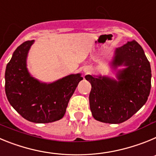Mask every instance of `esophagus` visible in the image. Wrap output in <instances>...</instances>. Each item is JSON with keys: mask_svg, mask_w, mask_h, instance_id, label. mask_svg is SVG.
<instances>
[{"mask_svg": "<svg viewBox=\"0 0 156 156\" xmlns=\"http://www.w3.org/2000/svg\"><path fill=\"white\" fill-rule=\"evenodd\" d=\"M90 70H91V69H90V67H88V66H87V67H85V68H84L83 71H84L85 73H89V72H90Z\"/></svg>", "mask_w": 156, "mask_h": 156, "instance_id": "obj_1", "label": "esophagus"}]
</instances>
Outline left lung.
<instances>
[{"mask_svg": "<svg viewBox=\"0 0 156 156\" xmlns=\"http://www.w3.org/2000/svg\"><path fill=\"white\" fill-rule=\"evenodd\" d=\"M112 69L116 80L106 76H85L91 84L90 108L96 120L121 123L129 119L146 103L151 90V71L144 50L137 41L115 48Z\"/></svg>", "mask_w": 156, "mask_h": 156, "instance_id": "left-lung-1", "label": "left lung"}]
</instances>
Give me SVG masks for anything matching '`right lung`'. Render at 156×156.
Instances as JSON below:
<instances>
[{"label":"right lung","instance_id":"obj_1","mask_svg":"<svg viewBox=\"0 0 156 156\" xmlns=\"http://www.w3.org/2000/svg\"><path fill=\"white\" fill-rule=\"evenodd\" d=\"M34 41L19 45L5 70L7 98L18 113L36 123H48L64 116L70 98L79 82L80 73L70 74L47 83L32 76L27 69V56Z\"/></svg>","mask_w":156,"mask_h":156}]
</instances>
